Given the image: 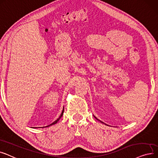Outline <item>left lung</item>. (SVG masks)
Listing matches in <instances>:
<instances>
[{"instance_id": "obj_1", "label": "left lung", "mask_w": 158, "mask_h": 158, "mask_svg": "<svg viewBox=\"0 0 158 158\" xmlns=\"http://www.w3.org/2000/svg\"><path fill=\"white\" fill-rule=\"evenodd\" d=\"M94 118H96V119H98V120H99V119H97V118H96V117H95V116H94ZM99 121H100V122H102V123H103V122H101V121H100V120H99Z\"/></svg>"}]
</instances>
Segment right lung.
Instances as JSON below:
<instances>
[{
	"label": "right lung",
	"instance_id": "obj_1",
	"mask_svg": "<svg viewBox=\"0 0 158 158\" xmlns=\"http://www.w3.org/2000/svg\"><path fill=\"white\" fill-rule=\"evenodd\" d=\"M64 109H63V110H62V113H61V114H60V116H59V118L56 120V121H55L53 123H52L51 124H50V125H48V126H46V127H49V126H51V125H54V124H55V123H56L58 122V120L60 119V118L62 116V115H63V113H64ZM35 128H36V127H35Z\"/></svg>",
	"mask_w": 158,
	"mask_h": 158
}]
</instances>
